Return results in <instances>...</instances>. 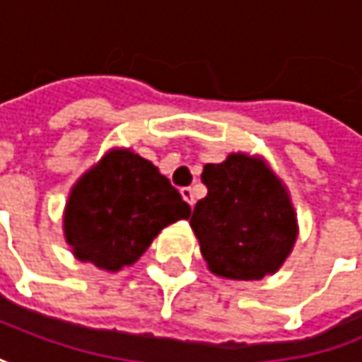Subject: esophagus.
I'll return each instance as SVG.
<instances>
[{
	"label": "esophagus",
	"instance_id": "1",
	"mask_svg": "<svg viewBox=\"0 0 362 362\" xmlns=\"http://www.w3.org/2000/svg\"><path fill=\"white\" fill-rule=\"evenodd\" d=\"M181 195H183V199H185L189 206L195 204V191L191 189V187H183V189H181Z\"/></svg>",
	"mask_w": 362,
	"mask_h": 362
}]
</instances>
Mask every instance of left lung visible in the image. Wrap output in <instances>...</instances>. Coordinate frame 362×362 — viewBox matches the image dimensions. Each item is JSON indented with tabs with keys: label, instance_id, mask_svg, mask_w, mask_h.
I'll list each match as a JSON object with an SVG mask.
<instances>
[{
	"label": "left lung",
	"instance_id": "8db88e82",
	"mask_svg": "<svg viewBox=\"0 0 362 362\" xmlns=\"http://www.w3.org/2000/svg\"><path fill=\"white\" fill-rule=\"evenodd\" d=\"M208 195L189 224L211 273L252 281L275 273L298 238V220L281 181L259 158L230 154L206 165Z\"/></svg>",
	"mask_w": 362,
	"mask_h": 362
}]
</instances>
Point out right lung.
I'll return each mask as SVG.
<instances>
[{
    "mask_svg": "<svg viewBox=\"0 0 362 362\" xmlns=\"http://www.w3.org/2000/svg\"><path fill=\"white\" fill-rule=\"evenodd\" d=\"M189 216V204L151 160L114 151L71 191L64 236L79 261L119 271L138 261L163 228Z\"/></svg>",
    "mask_w": 362,
    "mask_h": 362,
    "instance_id": "obj_1",
    "label": "right lung"
}]
</instances>
